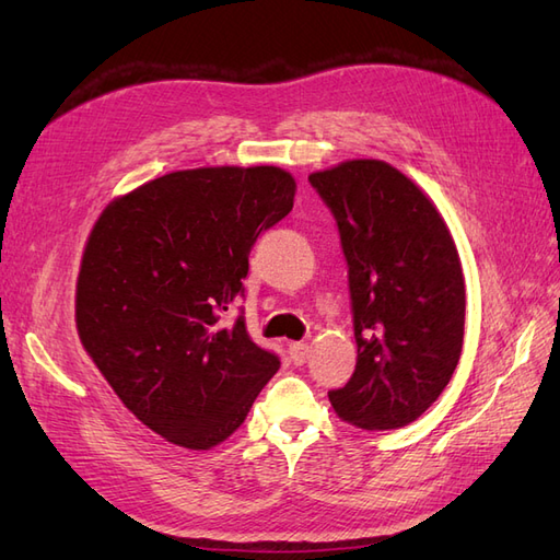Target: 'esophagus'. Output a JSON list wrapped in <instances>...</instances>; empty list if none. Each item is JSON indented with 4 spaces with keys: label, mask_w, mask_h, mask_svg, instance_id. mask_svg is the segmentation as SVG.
I'll return each mask as SVG.
<instances>
[{
    "label": "esophagus",
    "mask_w": 560,
    "mask_h": 560,
    "mask_svg": "<svg viewBox=\"0 0 560 560\" xmlns=\"http://www.w3.org/2000/svg\"><path fill=\"white\" fill-rule=\"evenodd\" d=\"M308 354H311L308 343H290V358H292V362L296 366H301L303 362H306Z\"/></svg>",
    "instance_id": "esophagus-1"
}]
</instances>
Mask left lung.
<instances>
[{"label": "left lung", "mask_w": 560, "mask_h": 560, "mask_svg": "<svg viewBox=\"0 0 560 560\" xmlns=\"http://www.w3.org/2000/svg\"><path fill=\"white\" fill-rule=\"evenodd\" d=\"M308 182L341 233L358 343L354 374L329 401L354 428H404L444 393L463 352L453 235L430 196L385 161H343Z\"/></svg>", "instance_id": "8db88e82"}]
</instances>
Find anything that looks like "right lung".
I'll return each mask as SVG.
<instances>
[{"label":"right lung","mask_w":560,"mask_h":560,"mask_svg":"<svg viewBox=\"0 0 560 560\" xmlns=\"http://www.w3.org/2000/svg\"><path fill=\"white\" fill-rule=\"evenodd\" d=\"M276 165L177 171L114 198L77 278V331L126 409L165 442L208 451L238 430L280 360L243 317L249 249L294 208Z\"/></svg>","instance_id":"right-lung-1"}]
</instances>
